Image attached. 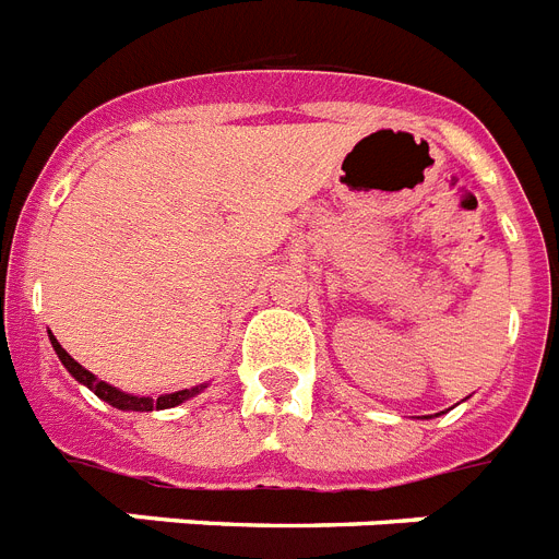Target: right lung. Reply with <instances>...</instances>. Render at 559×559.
<instances>
[{
  "label": "right lung",
  "mask_w": 559,
  "mask_h": 559,
  "mask_svg": "<svg viewBox=\"0 0 559 559\" xmlns=\"http://www.w3.org/2000/svg\"><path fill=\"white\" fill-rule=\"evenodd\" d=\"M50 344H53L56 355H59V360L64 364V369H68L73 378H76L79 383H84V386L91 389V392H96L102 401H107L110 406H116V409H124V412H153V409H170V406H178V403L190 401L192 395H199L201 389L204 386H192V389H181V392H173V395H162V397H139V395H128V392H119L116 386H110V383L98 381L96 374L87 372V369L82 367V364H76V360L70 358L68 352L62 349V344L56 341L53 335H50Z\"/></svg>",
  "instance_id": "add662e5"
}]
</instances>
